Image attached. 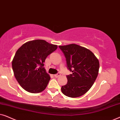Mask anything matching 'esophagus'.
<instances>
[{
  "label": "esophagus",
  "instance_id": "obj_1",
  "mask_svg": "<svg viewBox=\"0 0 120 120\" xmlns=\"http://www.w3.org/2000/svg\"><path fill=\"white\" fill-rule=\"evenodd\" d=\"M54 76H55V77H56V78H58V77H60V74L58 73V74H57L54 75Z\"/></svg>",
  "mask_w": 120,
  "mask_h": 120
}]
</instances>
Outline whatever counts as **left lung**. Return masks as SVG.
<instances>
[{
  "label": "left lung",
  "instance_id": "obj_1",
  "mask_svg": "<svg viewBox=\"0 0 120 120\" xmlns=\"http://www.w3.org/2000/svg\"><path fill=\"white\" fill-rule=\"evenodd\" d=\"M59 47L66 58L67 68L73 73L67 76L68 82L62 86V92L71 98L82 96L96 81L99 72V60L90 50L76 44Z\"/></svg>",
  "mask_w": 120,
  "mask_h": 120
}]
</instances>
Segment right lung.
<instances>
[{
    "instance_id": "right-lung-1",
    "label": "right lung",
    "mask_w": 120,
    "mask_h": 120,
    "mask_svg": "<svg viewBox=\"0 0 120 120\" xmlns=\"http://www.w3.org/2000/svg\"><path fill=\"white\" fill-rule=\"evenodd\" d=\"M57 49V45L44 40L28 41L16 51L12 62L15 77L26 91L37 93L47 87L50 76L44 68L46 58Z\"/></svg>"
}]
</instances>
